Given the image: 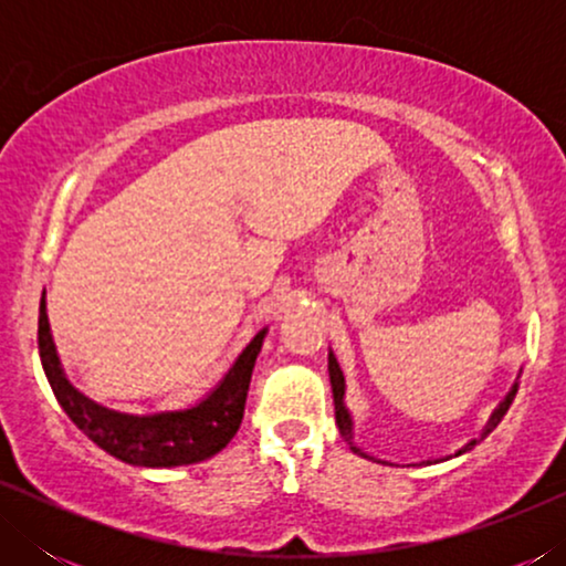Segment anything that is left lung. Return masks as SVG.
I'll use <instances>...</instances> for the list:
<instances>
[{"instance_id":"obj_1","label":"left lung","mask_w":566,"mask_h":566,"mask_svg":"<svg viewBox=\"0 0 566 566\" xmlns=\"http://www.w3.org/2000/svg\"><path fill=\"white\" fill-rule=\"evenodd\" d=\"M329 381H332V394H335V417H337V424H339V432H343V436H347L350 438V428H353V422H350V415H347V409H345V405H343V397H345V378H343V370H339V366H337V360H335V355L329 353ZM515 391H517V386H513V391L507 394L505 397V401H502V405L494 409V415H492V420H490V424H486V430L482 432V438L486 436V432H492L494 428H497L500 424V420L502 417H505V412L510 409V405H513V399H515ZM479 438V440H482ZM471 446H476V440H471V443H467L459 451V455L461 453H467V451H471ZM355 453H360L358 448L355 446H350Z\"/></svg>"}]
</instances>
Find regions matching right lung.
I'll list each match as a JSON object with an SVG mask.
<instances>
[{"instance_id":"obj_1","label":"right lung","mask_w":566,"mask_h":566,"mask_svg":"<svg viewBox=\"0 0 566 566\" xmlns=\"http://www.w3.org/2000/svg\"><path fill=\"white\" fill-rule=\"evenodd\" d=\"M262 337H265V329L254 335L229 374L223 376V381L200 405L182 412L134 417L95 405L66 381L49 332L45 293L41 298V314H38V350H41L43 370L64 412L103 451L134 467L149 469L188 467V463L211 459L229 446L242 424L247 389H250Z\"/></svg>"}]
</instances>
